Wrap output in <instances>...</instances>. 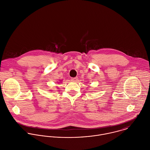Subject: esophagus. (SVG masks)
Listing matches in <instances>:
<instances>
[{"instance_id":"obj_1","label":"esophagus","mask_w":150,"mask_h":150,"mask_svg":"<svg viewBox=\"0 0 150 150\" xmlns=\"http://www.w3.org/2000/svg\"><path fill=\"white\" fill-rule=\"evenodd\" d=\"M71 80L73 82H77V80H78V77H73V78L71 79Z\"/></svg>"}]
</instances>
